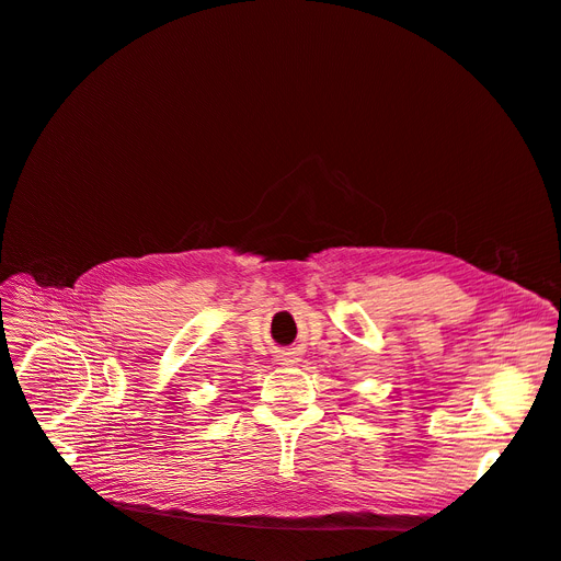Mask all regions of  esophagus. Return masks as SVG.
Returning a JSON list of instances; mask_svg holds the SVG:
<instances>
[{
    "instance_id": "esophagus-1",
    "label": "esophagus",
    "mask_w": 561,
    "mask_h": 561,
    "mask_svg": "<svg viewBox=\"0 0 561 561\" xmlns=\"http://www.w3.org/2000/svg\"><path fill=\"white\" fill-rule=\"evenodd\" d=\"M282 362H284L286 366H290V364H298V355H296V352H286V355L282 357Z\"/></svg>"
}]
</instances>
